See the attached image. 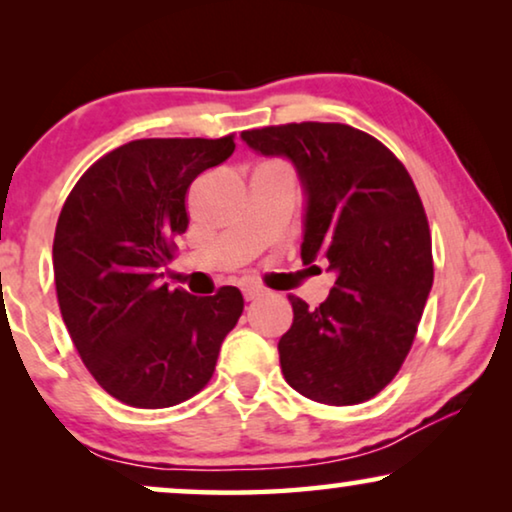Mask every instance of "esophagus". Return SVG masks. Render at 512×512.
Here are the masks:
<instances>
[{"label": "esophagus", "instance_id": "esophagus-1", "mask_svg": "<svg viewBox=\"0 0 512 512\" xmlns=\"http://www.w3.org/2000/svg\"><path fill=\"white\" fill-rule=\"evenodd\" d=\"M242 296H244V300H256L258 296H263V289H261V286H254V284H244L242 286Z\"/></svg>", "mask_w": 512, "mask_h": 512}]
</instances>
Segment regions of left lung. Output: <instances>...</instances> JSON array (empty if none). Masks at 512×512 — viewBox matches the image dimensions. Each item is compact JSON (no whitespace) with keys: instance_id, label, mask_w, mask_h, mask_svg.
<instances>
[{"instance_id":"left-lung-1","label":"left lung","mask_w":512,"mask_h":512,"mask_svg":"<svg viewBox=\"0 0 512 512\" xmlns=\"http://www.w3.org/2000/svg\"><path fill=\"white\" fill-rule=\"evenodd\" d=\"M263 156H286L307 193L303 263L338 279L319 307L289 296L279 340L284 380L326 405L380 394L401 370L433 284L431 230L405 165L368 132L342 123L244 130Z\"/></svg>"}]
</instances>
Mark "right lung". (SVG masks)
Returning a JSON list of instances; mask_svg holds the SVG:
<instances>
[{
    "mask_svg": "<svg viewBox=\"0 0 512 512\" xmlns=\"http://www.w3.org/2000/svg\"><path fill=\"white\" fill-rule=\"evenodd\" d=\"M233 151L235 135L135 139L90 165L62 205V319L97 384L132 408H170L205 389L244 310L235 286L198 298L160 282L188 228L193 179Z\"/></svg>",
    "mask_w": 512,
    "mask_h": 512,
    "instance_id": "1",
    "label": "right lung"
}]
</instances>
